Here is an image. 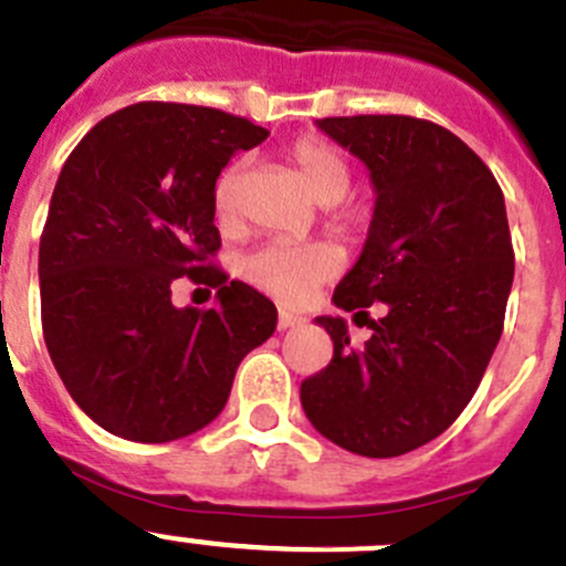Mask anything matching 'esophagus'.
<instances>
[{"label":"esophagus","mask_w":566,"mask_h":566,"mask_svg":"<svg viewBox=\"0 0 566 566\" xmlns=\"http://www.w3.org/2000/svg\"><path fill=\"white\" fill-rule=\"evenodd\" d=\"M304 317L301 315H293V312H279V321H276V326H279V332H287V328H295V326H304Z\"/></svg>","instance_id":"obj_1"}]
</instances>
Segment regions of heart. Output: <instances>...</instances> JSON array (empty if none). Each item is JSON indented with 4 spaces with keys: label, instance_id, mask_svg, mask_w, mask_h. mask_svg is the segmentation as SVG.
Here are the masks:
<instances>
[{
    "label": "heart",
    "instance_id": "obj_1",
    "mask_svg": "<svg viewBox=\"0 0 566 566\" xmlns=\"http://www.w3.org/2000/svg\"><path fill=\"white\" fill-rule=\"evenodd\" d=\"M290 160L306 179L312 193L323 205H334L350 188V168L334 146L317 137H301L290 146ZM243 163H232L216 185V212L227 221L238 210V188ZM339 271V254L326 243H268L251 251L243 262V273L254 287L265 290L282 301H301L321 282Z\"/></svg>",
    "mask_w": 566,
    "mask_h": 566
}]
</instances>
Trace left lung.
I'll use <instances>...</instances> for the list:
<instances>
[{
  "mask_svg": "<svg viewBox=\"0 0 566 566\" xmlns=\"http://www.w3.org/2000/svg\"><path fill=\"white\" fill-rule=\"evenodd\" d=\"M370 168V232L334 304L367 315L373 337L350 348L343 317H317L334 356L301 384L310 422L334 446L389 459L457 420L484 378L514 279L503 190L486 163L434 120L343 115L317 120Z\"/></svg>",
  "mask_w": 566,
  "mask_h": 566,
  "instance_id": "8db88e82",
  "label": "left lung"
}]
</instances>
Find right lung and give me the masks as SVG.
Instances as JSON below:
<instances>
[{"label":"right lung","mask_w":566,"mask_h":566,"mask_svg":"<svg viewBox=\"0 0 566 566\" xmlns=\"http://www.w3.org/2000/svg\"><path fill=\"white\" fill-rule=\"evenodd\" d=\"M268 129L216 107L137 102L65 160L38 251L41 321L65 389L104 431L171 442L227 406L234 373L276 328V306L212 265L216 182ZM179 275L219 290L177 311Z\"/></svg>","instance_id":"obj_1"}]
</instances>
